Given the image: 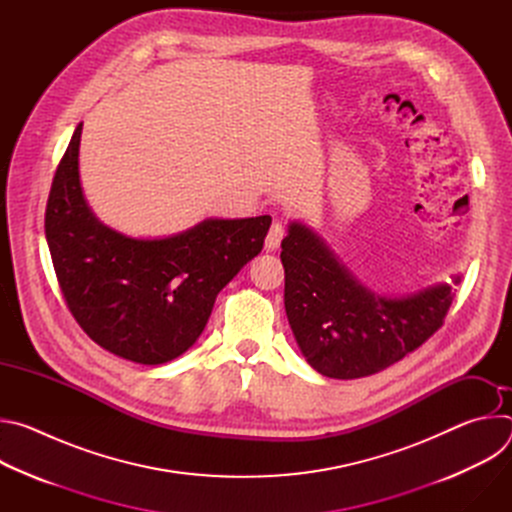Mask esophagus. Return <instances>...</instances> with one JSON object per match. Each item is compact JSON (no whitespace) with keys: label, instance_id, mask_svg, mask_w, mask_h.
Here are the masks:
<instances>
[{"label":"esophagus","instance_id":"esophagus-1","mask_svg":"<svg viewBox=\"0 0 512 512\" xmlns=\"http://www.w3.org/2000/svg\"><path fill=\"white\" fill-rule=\"evenodd\" d=\"M281 239H283V227L279 223H273L269 233H267V239H265V247L269 251H275L279 245H281Z\"/></svg>","mask_w":512,"mask_h":512}]
</instances>
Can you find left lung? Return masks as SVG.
Masks as SVG:
<instances>
[{"label":"left lung","mask_w":512,"mask_h":512,"mask_svg":"<svg viewBox=\"0 0 512 512\" xmlns=\"http://www.w3.org/2000/svg\"><path fill=\"white\" fill-rule=\"evenodd\" d=\"M285 314L310 367L330 379H360L419 348L454 300V285L437 283L403 298L364 287L306 225L289 223L281 241Z\"/></svg>","instance_id":"8db88e82"}]
</instances>
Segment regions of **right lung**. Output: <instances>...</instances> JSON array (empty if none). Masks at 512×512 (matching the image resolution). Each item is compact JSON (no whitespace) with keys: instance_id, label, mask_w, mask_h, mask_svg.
Masks as SVG:
<instances>
[{"instance_id":"add662e5","label":"right lung","mask_w":512,"mask_h":512,"mask_svg":"<svg viewBox=\"0 0 512 512\" xmlns=\"http://www.w3.org/2000/svg\"><path fill=\"white\" fill-rule=\"evenodd\" d=\"M83 123L56 168L46 241L70 314L105 350L162 364L202 334L214 300L263 249L271 216L206 218L164 239H135L89 208L79 176Z\"/></svg>"}]
</instances>
